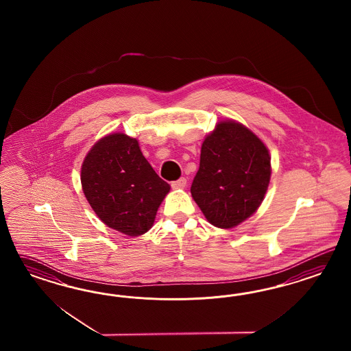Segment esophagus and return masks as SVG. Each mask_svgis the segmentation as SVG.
<instances>
[{
  "label": "esophagus",
  "instance_id": "34e87169",
  "mask_svg": "<svg viewBox=\"0 0 351 351\" xmlns=\"http://www.w3.org/2000/svg\"><path fill=\"white\" fill-rule=\"evenodd\" d=\"M171 186L173 189H184L186 186V179L185 178H180L179 180L172 181L171 182Z\"/></svg>",
  "mask_w": 351,
  "mask_h": 351
}]
</instances>
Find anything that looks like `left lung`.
Wrapping results in <instances>:
<instances>
[{"label": "left lung", "instance_id": "obj_1", "mask_svg": "<svg viewBox=\"0 0 351 351\" xmlns=\"http://www.w3.org/2000/svg\"><path fill=\"white\" fill-rule=\"evenodd\" d=\"M269 149L245 125L219 121L206 135L191 193L207 221L232 229L258 210L271 176Z\"/></svg>", "mask_w": 351, "mask_h": 351}]
</instances>
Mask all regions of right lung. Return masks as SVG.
<instances>
[{"label": "right lung", "instance_id": "right-lung-1", "mask_svg": "<svg viewBox=\"0 0 351 351\" xmlns=\"http://www.w3.org/2000/svg\"><path fill=\"white\" fill-rule=\"evenodd\" d=\"M81 184L87 202L106 226L130 237L147 233L171 186L123 132L99 138L86 154Z\"/></svg>", "mask_w": 351, "mask_h": 351}]
</instances>
